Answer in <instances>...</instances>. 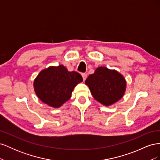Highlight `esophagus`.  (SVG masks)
Returning <instances> with one entry per match:
<instances>
[{
  "mask_svg": "<svg viewBox=\"0 0 160 160\" xmlns=\"http://www.w3.org/2000/svg\"><path fill=\"white\" fill-rule=\"evenodd\" d=\"M82 77H83V81H85L87 79V74L86 73H81Z\"/></svg>",
  "mask_w": 160,
  "mask_h": 160,
  "instance_id": "34e87169",
  "label": "esophagus"
}]
</instances>
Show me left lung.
Returning <instances> with one entry per match:
<instances>
[{
	"label": "left lung",
	"mask_w": 160,
	"mask_h": 160,
	"mask_svg": "<svg viewBox=\"0 0 160 160\" xmlns=\"http://www.w3.org/2000/svg\"><path fill=\"white\" fill-rule=\"evenodd\" d=\"M95 100L105 106L117 102L123 96L126 82L119 72L100 67L85 81Z\"/></svg>",
	"instance_id": "8db88e82"
}]
</instances>
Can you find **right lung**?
<instances>
[{"mask_svg":"<svg viewBox=\"0 0 160 160\" xmlns=\"http://www.w3.org/2000/svg\"><path fill=\"white\" fill-rule=\"evenodd\" d=\"M81 81L79 72H69L61 65L41 71L34 81V88L43 103L58 108L71 98L74 88Z\"/></svg>","mask_w":160,"mask_h":160,"instance_id":"1","label":"right lung"}]
</instances>
